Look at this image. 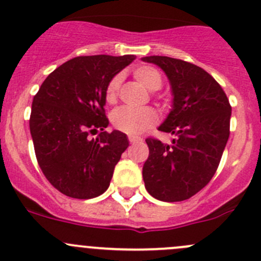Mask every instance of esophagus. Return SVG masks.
I'll use <instances>...</instances> for the list:
<instances>
[{"instance_id": "1", "label": "esophagus", "mask_w": 261, "mask_h": 261, "mask_svg": "<svg viewBox=\"0 0 261 261\" xmlns=\"http://www.w3.org/2000/svg\"><path fill=\"white\" fill-rule=\"evenodd\" d=\"M143 140L141 138H139V136H128V141H130V144H138L140 143V141Z\"/></svg>"}]
</instances>
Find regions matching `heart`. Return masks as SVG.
<instances>
[{
	"label": "heart",
	"mask_w": 261,
	"mask_h": 261,
	"mask_svg": "<svg viewBox=\"0 0 261 261\" xmlns=\"http://www.w3.org/2000/svg\"><path fill=\"white\" fill-rule=\"evenodd\" d=\"M134 77L149 91H158L163 86V78L159 70L149 65H141L134 69ZM121 86V75H115L109 82L106 88V101L114 103L117 99L118 89ZM156 114L151 109L134 110L130 107H120L112 112V125L117 130L128 135H138L156 123Z\"/></svg>",
	"instance_id": "obj_1"
}]
</instances>
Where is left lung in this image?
I'll return each mask as SVG.
<instances>
[{
	"instance_id": "1",
	"label": "left lung",
	"mask_w": 261,
	"mask_h": 261,
	"mask_svg": "<svg viewBox=\"0 0 261 261\" xmlns=\"http://www.w3.org/2000/svg\"><path fill=\"white\" fill-rule=\"evenodd\" d=\"M169 80L173 109L159 126L170 144L147 138L143 167L146 191L164 202L191 198L208 184L230 136L231 106L222 87L202 68L169 57H144Z\"/></svg>"
}]
</instances>
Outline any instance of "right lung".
<instances>
[{
  "mask_svg": "<svg viewBox=\"0 0 261 261\" xmlns=\"http://www.w3.org/2000/svg\"><path fill=\"white\" fill-rule=\"evenodd\" d=\"M135 58H73L50 73L34 97L30 133L36 159L50 184L65 196L89 199L109 188L128 140L121 131L105 130L106 88ZM98 130L96 139L88 138Z\"/></svg>",
  "mask_w": 261,
  "mask_h": 261,
  "instance_id": "right-lung-1",
  "label": "right lung"
}]
</instances>
